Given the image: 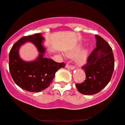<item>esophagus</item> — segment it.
<instances>
[{
  "mask_svg": "<svg viewBox=\"0 0 125 125\" xmlns=\"http://www.w3.org/2000/svg\"><path fill=\"white\" fill-rule=\"evenodd\" d=\"M66 68H67V69H75L74 66H71V65H69V64H66Z\"/></svg>",
  "mask_w": 125,
  "mask_h": 125,
  "instance_id": "34e87169",
  "label": "esophagus"
}]
</instances>
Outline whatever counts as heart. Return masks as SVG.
Returning a JSON list of instances; mask_svg holds the SVG:
<instances>
[{"label": "heart", "instance_id": "heart-1", "mask_svg": "<svg viewBox=\"0 0 125 125\" xmlns=\"http://www.w3.org/2000/svg\"><path fill=\"white\" fill-rule=\"evenodd\" d=\"M88 50H85L81 51V47L75 48L74 49L70 51L69 52H67V56L71 58L76 57V62L79 65H83L87 62L88 58Z\"/></svg>", "mask_w": 125, "mask_h": 125}]
</instances>
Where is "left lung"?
<instances>
[{
	"instance_id": "obj_1",
	"label": "left lung",
	"mask_w": 125,
	"mask_h": 125,
	"mask_svg": "<svg viewBox=\"0 0 125 125\" xmlns=\"http://www.w3.org/2000/svg\"><path fill=\"white\" fill-rule=\"evenodd\" d=\"M95 37L96 47L82 67L86 79L84 82L76 84L78 91L85 95L101 91L110 81L114 71L115 59L111 47L101 37L96 35Z\"/></svg>"
}]
</instances>
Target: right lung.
I'll return each instance as SVG.
<instances>
[{"instance_id":"add662e5","label":"right lung","mask_w":125,"mask_h":125,"mask_svg":"<svg viewBox=\"0 0 125 125\" xmlns=\"http://www.w3.org/2000/svg\"><path fill=\"white\" fill-rule=\"evenodd\" d=\"M44 40L41 33L24 36L13 45L9 53V66L13 80L20 88L30 92H40L48 88L56 71L66 66L64 62H56L44 57L46 48L42 44ZM27 42L34 43L40 52L33 62H24L18 54L20 47Z\"/></svg>"}]
</instances>
